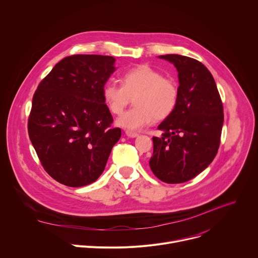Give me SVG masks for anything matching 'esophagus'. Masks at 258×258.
I'll use <instances>...</instances> for the list:
<instances>
[{
    "label": "esophagus",
    "instance_id": "34e87169",
    "mask_svg": "<svg viewBox=\"0 0 258 258\" xmlns=\"http://www.w3.org/2000/svg\"><path fill=\"white\" fill-rule=\"evenodd\" d=\"M125 135H126L127 137H130V138H137V137L139 136L137 133H134V132H128V131H126V132H125Z\"/></svg>",
    "mask_w": 258,
    "mask_h": 258
}]
</instances>
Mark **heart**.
I'll list each match as a JSON object with an SVG mask.
<instances>
[{
  "mask_svg": "<svg viewBox=\"0 0 258 258\" xmlns=\"http://www.w3.org/2000/svg\"><path fill=\"white\" fill-rule=\"evenodd\" d=\"M122 85L107 82L102 89L103 101L112 114H120L135 97L136 107L122 113L115 124L128 132L141 131L155 119L168 117L177 105L178 87L176 83L163 77L162 72L142 64L123 72Z\"/></svg>",
  "mask_w": 258,
  "mask_h": 258,
  "instance_id": "heart-1",
  "label": "heart"
}]
</instances>
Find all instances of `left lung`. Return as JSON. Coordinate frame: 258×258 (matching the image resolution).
Masks as SVG:
<instances>
[{
  "instance_id": "1",
  "label": "left lung",
  "mask_w": 258,
  "mask_h": 258,
  "mask_svg": "<svg viewBox=\"0 0 258 258\" xmlns=\"http://www.w3.org/2000/svg\"><path fill=\"white\" fill-rule=\"evenodd\" d=\"M177 70L178 101L153 137V173L167 183L185 182L214 159L220 144L224 108L210 71L199 61L176 54L159 56Z\"/></svg>"
}]
</instances>
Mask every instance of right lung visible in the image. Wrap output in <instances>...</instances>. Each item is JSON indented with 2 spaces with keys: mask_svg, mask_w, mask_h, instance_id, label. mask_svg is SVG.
<instances>
[{
  "mask_svg": "<svg viewBox=\"0 0 258 258\" xmlns=\"http://www.w3.org/2000/svg\"><path fill=\"white\" fill-rule=\"evenodd\" d=\"M115 58L72 55L40 83L28 117V135L45 170L68 187H84L104 171L121 136L102 89L115 71Z\"/></svg>",
  "mask_w": 258,
  "mask_h": 258,
  "instance_id": "add662e5",
  "label": "right lung"
}]
</instances>
